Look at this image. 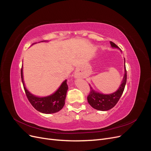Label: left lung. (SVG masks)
<instances>
[{
    "label": "left lung",
    "mask_w": 151,
    "mask_h": 151,
    "mask_svg": "<svg viewBox=\"0 0 151 151\" xmlns=\"http://www.w3.org/2000/svg\"><path fill=\"white\" fill-rule=\"evenodd\" d=\"M110 44L112 47H116L119 49V47L113 42L110 41ZM127 78V70L125 67V60H124V75L123 79V81L119 89L115 93L110 94H102L97 93L94 89H93L90 86V91L87 97L88 103L90 106L95 109L106 111L113 108L119 101L120 97L122 96L123 91L125 87Z\"/></svg>",
    "instance_id": "obj_1"
}]
</instances>
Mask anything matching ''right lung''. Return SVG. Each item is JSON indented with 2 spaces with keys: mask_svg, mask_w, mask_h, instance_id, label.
<instances>
[{
  "mask_svg": "<svg viewBox=\"0 0 151 151\" xmlns=\"http://www.w3.org/2000/svg\"><path fill=\"white\" fill-rule=\"evenodd\" d=\"M21 78L23 88L28 101L36 110L43 114H54L60 111L64 106L67 90V80L64 81L60 88L53 94L47 97H38L31 94L26 89L23 78V66L21 69Z\"/></svg>",
  "mask_w": 151,
  "mask_h": 151,
  "instance_id": "right-lung-1",
  "label": "right lung"
}]
</instances>
